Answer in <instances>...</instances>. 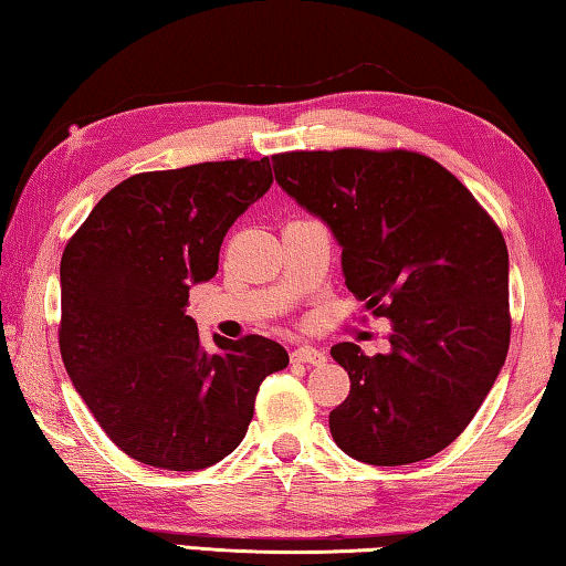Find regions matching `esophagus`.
Segmentation results:
<instances>
[{
  "label": "esophagus",
  "mask_w": 566,
  "mask_h": 566,
  "mask_svg": "<svg viewBox=\"0 0 566 566\" xmlns=\"http://www.w3.org/2000/svg\"><path fill=\"white\" fill-rule=\"evenodd\" d=\"M293 360H301V364H323L326 360V350L316 346H298L293 350Z\"/></svg>",
  "instance_id": "34e87169"
}]
</instances>
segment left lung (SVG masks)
Here are the masks:
<instances>
[{
  "label": "left lung",
  "mask_w": 566,
  "mask_h": 566,
  "mask_svg": "<svg viewBox=\"0 0 566 566\" xmlns=\"http://www.w3.org/2000/svg\"><path fill=\"white\" fill-rule=\"evenodd\" d=\"M275 182L331 228L348 291L391 321L388 354L336 344L350 394L333 441L374 467L429 459L467 429L509 350L502 230L437 160L406 150L273 157Z\"/></svg>",
  "instance_id": "obj_1"
}]
</instances>
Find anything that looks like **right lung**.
<instances>
[{"label": "right lung", "mask_w": 566, "mask_h": 566, "mask_svg": "<svg viewBox=\"0 0 566 566\" xmlns=\"http://www.w3.org/2000/svg\"><path fill=\"white\" fill-rule=\"evenodd\" d=\"M273 185L271 157L140 172L102 198L60 263L70 381L127 457L168 471L218 464L243 441L263 378L289 366L263 336L202 346L190 289Z\"/></svg>", "instance_id": "obj_1"}]
</instances>
